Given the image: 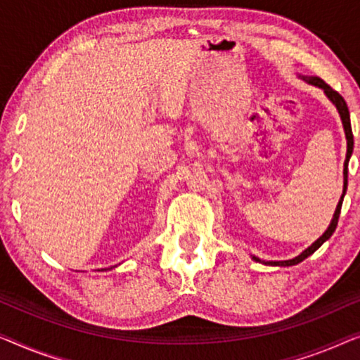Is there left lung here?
Segmentation results:
<instances>
[{
    "mask_svg": "<svg viewBox=\"0 0 360 360\" xmlns=\"http://www.w3.org/2000/svg\"><path fill=\"white\" fill-rule=\"evenodd\" d=\"M305 81H308L310 84H315L318 88H321L325 91L328 98L333 101V104L336 105L338 110H339V115H341V120H342V125H344V131H346V139H347V153H346V161H344V191H342V195H341V200H339V204L336 207V212H334V217L331 220V225L328 226V230L323 233V236L318 238V240L313 243L310 248H307L305 251L302 252V255H298L297 257H293V259H288V261H271V262H266V264H271V266H293V264H298V262H302L305 257H308L310 255H313L318 248H320L323 243L326 240H330L331 235L336 230L338 226V220H339V214H341V205H342V199H344V194H346V189H347V163H349V158H351L352 155V148H354V135H352V129H351V115H349V109H347V104L346 101L341 94L338 93V91H334L330 84H326L325 81L318 77H310V78H303ZM256 261H261L259 257H255Z\"/></svg>",
    "mask_w": 360,
    "mask_h": 360,
    "instance_id": "obj_1",
    "label": "left lung"
}]
</instances>
